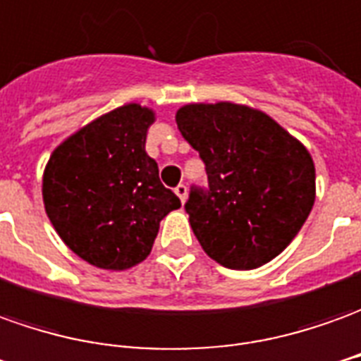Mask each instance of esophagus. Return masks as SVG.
I'll use <instances>...</instances> for the list:
<instances>
[{
    "label": "esophagus",
    "instance_id": "34e87169",
    "mask_svg": "<svg viewBox=\"0 0 361 361\" xmlns=\"http://www.w3.org/2000/svg\"><path fill=\"white\" fill-rule=\"evenodd\" d=\"M175 192H176V196L180 198V202L185 204V202H186V195H188V190H186V185H178V186H176Z\"/></svg>",
    "mask_w": 361,
    "mask_h": 361
}]
</instances>
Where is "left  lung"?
Wrapping results in <instances>:
<instances>
[{
	"label": "left lung",
	"instance_id": "1",
	"mask_svg": "<svg viewBox=\"0 0 361 361\" xmlns=\"http://www.w3.org/2000/svg\"><path fill=\"white\" fill-rule=\"evenodd\" d=\"M175 119L208 175V190L195 188L185 206L202 250L238 271L275 259L314 206L317 173L309 149L245 104H185Z\"/></svg>",
	"mask_w": 361,
	"mask_h": 361
}]
</instances>
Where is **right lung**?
I'll list each match as a JSON object with an SVG mask.
<instances>
[{
  "label": "right lung",
  "mask_w": 361,
  "mask_h": 361,
  "mask_svg": "<svg viewBox=\"0 0 361 361\" xmlns=\"http://www.w3.org/2000/svg\"><path fill=\"white\" fill-rule=\"evenodd\" d=\"M153 121L147 106H119L64 139L44 166V212L94 267L126 271L147 259L161 220L180 208L145 151Z\"/></svg>",
  "instance_id": "add662e5"
}]
</instances>
